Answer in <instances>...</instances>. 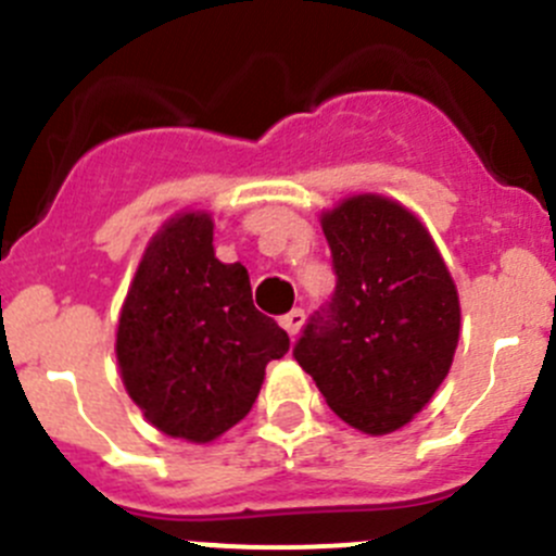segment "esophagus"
Instances as JSON below:
<instances>
[{
  "label": "esophagus",
  "instance_id": "obj_1",
  "mask_svg": "<svg viewBox=\"0 0 556 556\" xmlns=\"http://www.w3.org/2000/svg\"><path fill=\"white\" fill-rule=\"evenodd\" d=\"M304 319H306L304 309H290L282 319H279V323H282V328L288 330L290 336H295L301 330V325H304Z\"/></svg>",
  "mask_w": 556,
  "mask_h": 556
}]
</instances>
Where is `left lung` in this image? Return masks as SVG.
I'll use <instances>...</instances> for the list:
<instances>
[{"label": "left lung", "mask_w": 556, "mask_h": 556, "mask_svg": "<svg viewBox=\"0 0 556 556\" xmlns=\"http://www.w3.org/2000/svg\"><path fill=\"white\" fill-rule=\"evenodd\" d=\"M336 290L293 346L352 428L384 435L422 412L452 368L459 299L422 223L363 193L323 215Z\"/></svg>", "instance_id": "left-lung-1"}]
</instances>
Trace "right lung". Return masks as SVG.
Masks as SVG:
<instances>
[{"label": "right lung", "instance_id": "obj_1", "mask_svg": "<svg viewBox=\"0 0 556 556\" xmlns=\"http://www.w3.org/2000/svg\"><path fill=\"white\" fill-rule=\"evenodd\" d=\"M212 217L182 212L144 250L117 323L131 401L172 439L206 444L244 419L290 339L252 304L242 263H220Z\"/></svg>", "mask_w": 556, "mask_h": 556}]
</instances>
